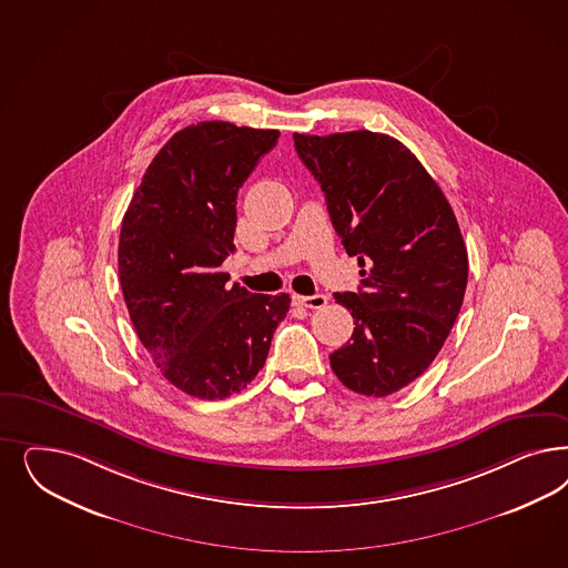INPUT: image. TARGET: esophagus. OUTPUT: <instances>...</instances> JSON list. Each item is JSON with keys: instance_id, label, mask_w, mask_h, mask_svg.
Segmentation results:
<instances>
[{"instance_id": "1", "label": "esophagus", "mask_w": 568, "mask_h": 568, "mask_svg": "<svg viewBox=\"0 0 568 568\" xmlns=\"http://www.w3.org/2000/svg\"><path fill=\"white\" fill-rule=\"evenodd\" d=\"M293 303L294 305H298V307H305V310H322V307H326L328 298H326L324 294H312V296L294 294Z\"/></svg>"}]
</instances>
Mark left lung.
<instances>
[{
	"label": "left lung",
	"mask_w": 568,
	"mask_h": 568,
	"mask_svg": "<svg viewBox=\"0 0 568 568\" xmlns=\"http://www.w3.org/2000/svg\"><path fill=\"white\" fill-rule=\"evenodd\" d=\"M294 148L322 185L347 255L364 267L357 293L334 294L355 328L329 366L351 390L386 397L433 364L458 317L468 282L458 220L420 161L390 135L294 133Z\"/></svg>",
	"instance_id": "obj_1"
}]
</instances>
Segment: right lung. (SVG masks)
Listing matches in <instances>:
<instances>
[{
  "mask_svg": "<svg viewBox=\"0 0 568 568\" xmlns=\"http://www.w3.org/2000/svg\"><path fill=\"white\" fill-rule=\"evenodd\" d=\"M277 129L202 121L178 131L148 165L119 239L129 317L166 381L196 399H225L265 366L288 294L227 286L236 199Z\"/></svg>",
  "mask_w": 568,
  "mask_h": 568,
  "instance_id": "1",
  "label": "right lung"
}]
</instances>
